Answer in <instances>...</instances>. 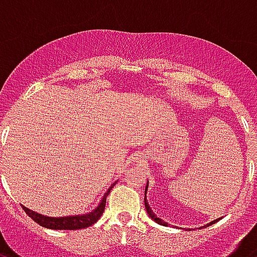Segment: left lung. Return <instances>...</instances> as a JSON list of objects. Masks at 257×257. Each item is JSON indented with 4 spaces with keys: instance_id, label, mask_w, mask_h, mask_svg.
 Masks as SVG:
<instances>
[{
    "instance_id": "8db88e82",
    "label": "left lung",
    "mask_w": 257,
    "mask_h": 257,
    "mask_svg": "<svg viewBox=\"0 0 257 257\" xmlns=\"http://www.w3.org/2000/svg\"><path fill=\"white\" fill-rule=\"evenodd\" d=\"M147 188H148V185H146V192H144V193H146V195H147ZM144 206H146V210H147L148 215L151 216V219H154V220H155V222H157V223H159V225L167 226V223H166V222H163V220L161 219V218H158V216L155 215V214H154V211L151 210V207L148 206V201H147V199H146V197H144ZM216 220H218V219L212 220V222H210V223H208V225H207V226H210V225H212V223H215Z\"/></svg>"
}]
</instances>
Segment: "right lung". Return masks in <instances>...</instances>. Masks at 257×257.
Here are the masks:
<instances>
[{"instance_id":"right-lung-1","label":"right lung","mask_w":257,"mask_h":257,"mask_svg":"<svg viewBox=\"0 0 257 257\" xmlns=\"http://www.w3.org/2000/svg\"><path fill=\"white\" fill-rule=\"evenodd\" d=\"M114 187V184L107 189V192L104 193V196L102 197L99 206L96 207L94 211H91L88 214L84 215H73V216H61V218H53V216H45L38 214L35 211L30 210L27 207H24V211L32 220H35L37 223H39L43 227L53 230H77L84 229L88 226H92L99 219L104 211V206H106V197L111 191V188Z\"/></svg>"}]
</instances>
